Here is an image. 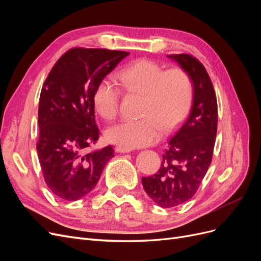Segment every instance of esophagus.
I'll list each match as a JSON object with an SVG mask.
<instances>
[{
    "instance_id": "esophagus-1",
    "label": "esophagus",
    "mask_w": 261,
    "mask_h": 261,
    "mask_svg": "<svg viewBox=\"0 0 261 261\" xmlns=\"http://www.w3.org/2000/svg\"><path fill=\"white\" fill-rule=\"evenodd\" d=\"M132 148H127V147H123V146H117L115 147V151L118 153H128L132 151Z\"/></svg>"
}]
</instances>
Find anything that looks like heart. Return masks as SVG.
Listing matches in <instances>:
<instances>
[{
  "instance_id": "obj_1",
  "label": "heart",
  "mask_w": 261,
  "mask_h": 261,
  "mask_svg": "<svg viewBox=\"0 0 261 261\" xmlns=\"http://www.w3.org/2000/svg\"><path fill=\"white\" fill-rule=\"evenodd\" d=\"M118 81L125 91L143 96L140 115L143 120L123 121L106 130L112 144L127 148L152 145L161 137L162 129L169 132L188 113L193 100V83L184 69L164 70L159 63L139 60L124 68ZM120 89L110 80H102L92 94L96 112L107 121L118 112Z\"/></svg>"
}]
</instances>
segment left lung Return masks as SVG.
<instances>
[{
    "label": "left lung",
    "mask_w": 261,
    "mask_h": 261,
    "mask_svg": "<svg viewBox=\"0 0 261 261\" xmlns=\"http://www.w3.org/2000/svg\"><path fill=\"white\" fill-rule=\"evenodd\" d=\"M193 83V105L187 120L169 139L161 167L143 177V186L158 206L173 208L188 201L198 189L212 160L218 127V105L206 68L189 54H171Z\"/></svg>",
    "instance_id": "8db88e82"
}]
</instances>
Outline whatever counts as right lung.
Returning a JSON list of instances; mask_svg holds the SVG:
<instances>
[{
  "mask_svg": "<svg viewBox=\"0 0 261 261\" xmlns=\"http://www.w3.org/2000/svg\"><path fill=\"white\" fill-rule=\"evenodd\" d=\"M128 54L74 48L46 77L39 101L37 151L45 184L61 199L75 201L90 193L114 156L112 146L88 151L99 139L92 94Z\"/></svg>",
  "mask_w": 261,
  "mask_h": 261,
  "instance_id": "right-lung-1",
  "label": "right lung"
}]
</instances>
